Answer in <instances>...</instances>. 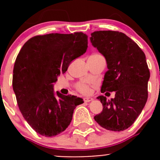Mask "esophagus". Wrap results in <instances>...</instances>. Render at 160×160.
I'll return each mask as SVG.
<instances>
[{
    "mask_svg": "<svg viewBox=\"0 0 160 160\" xmlns=\"http://www.w3.org/2000/svg\"><path fill=\"white\" fill-rule=\"evenodd\" d=\"M93 98H83V101H84V102H90V101H93Z\"/></svg>",
    "mask_w": 160,
    "mask_h": 160,
    "instance_id": "esophagus-1",
    "label": "esophagus"
}]
</instances>
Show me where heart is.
<instances>
[{
  "mask_svg": "<svg viewBox=\"0 0 160 160\" xmlns=\"http://www.w3.org/2000/svg\"><path fill=\"white\" fill-rule=\"evenodd\" d=\"M77 90L81 92L83 94H88L90 93V88L89 84H88L85 82H80L77 84Z\"/></svg>",
  "mask_w": 160,
  "mask_h": 160,
  "instance_id": "b5f03b06",
  "label": "heart"
}]
</instances>
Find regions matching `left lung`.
Here are the masks:
<instances>
[{
  "instance_id": "left-lung-1",
  "label": "left lung",
  "mask_w": 160,
  "mask_h": 160,
  "mask_svg": "<svg viewBox=\"0 0 160 160\" xmlns=\"http://www.w3.org/2000/svg\"><path fill=\"white\" fill-rule=\"evenodd\" d=\"M90 40L107 62L101 93L115 91L111 101L103 95L97 98L103 110L94 120L107 130L124 131L135 122L147 101L150 72L146 55L122 32L98 31Z\"/></svg>"
}]
</instances>
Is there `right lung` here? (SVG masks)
Masks as SVG:
<instances>
[{
	"label": "right lung",
	"mask_w": 160,
	"mask_h": 160,
	"mask_svg": "<svg viewBox=\"0 0 160 160\" xmlns=\"http://www.w3.org/2000/svg\"><path fill=\"white\" fill-rule=\"evenodd\" d=\"M87 49L83 32L37 35L22 46L13 70V90L24 118L37 133L52 137L65 131L74 109L83 103L77 96L55 93L53 83Z\"/></svg>",
	"instance_id": "1"
}]
</instances>
